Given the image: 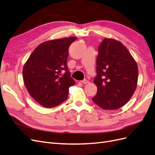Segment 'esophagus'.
Listing matches in <instances>:
<instances>
[{
    "label": "esophagus",
    "instance_id": "1",
    "mask_svg": "<svg viewBox=\"0 0 155 155\" xmlns=\"http://www.w3.org/2000/svg\"><path fill=\"white\" fill-rule=\"evenodd\" d=\"M81 82L83 84H87V83H89V81H88V80H87V79H84V80L81 81Z\"/></svg>",
    "mask_w": 155,
    "mask_h": 155
}]
</instances>
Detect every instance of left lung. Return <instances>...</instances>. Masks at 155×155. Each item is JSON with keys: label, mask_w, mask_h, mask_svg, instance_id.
Listing matches in <instances>:
<instances>
[{"label": "left lung", "mask_w": 155, "mask_h": 155, "mask_svg": "<svg viewBox=\"0 0 155 155\" xmlns=\"http://www.w3.org/2000/svg\"><path fill=\"white\" fill-rule=\"evenodd\" d=\"M97 87L95 104L105 110H116L127 103L137 86V64L128 50L120 41L105 38L98 48Z\"/></svg>", "instance_id": "8db88e82"}]
</instances>
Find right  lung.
<instances>
[{
  "mask_svg": "<svg viewBox=\"0 0 155 155\" xmlns=\"http://www.w3.org/2000/svg\"><path fill=\"white\" fill-rule=\"evenodd\" d=\"M76 39L70 37L44 42L37 46L24 65L22 76L27 90L44 107H55L64 102L69 87L75 84L67 61L69 46Z\"/></svg>",
  "mask_w": 155,
  "mask_h": 155,
  "instance_id": "right-lung-1",
  "label": "right lung"
}]
</instances>
